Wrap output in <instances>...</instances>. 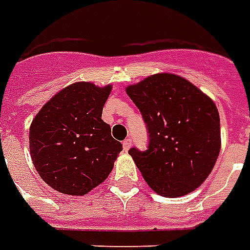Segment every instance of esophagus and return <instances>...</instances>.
<instances>
[{
    "mask_svg": "<svg viewBox=\"0 0 250 250\" xmlns=\"http://www.w3.org/2000/svg\"><path fill=\"white\" fill-rule=\"evenodd\" d=\"M123 146H124V150H125V151H126V150H129V147L132 146V138H130V137H127L126 140L123 142Z\"/></svg>",
    "mask_w": 250,
    "mask_h": 250,
    "instance_id": "obj_1",
    "label": "esophagus"
}]
</instances>
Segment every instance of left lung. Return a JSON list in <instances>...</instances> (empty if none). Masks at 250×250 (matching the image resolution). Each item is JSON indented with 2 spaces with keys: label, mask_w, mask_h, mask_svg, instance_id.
<instances>
[{
  "label": "left lung",
  "mask_w": 250,
  "mask_h": 250,
  "mask_svg": "<svg viewBox=\"0 0 250 250\" xmlns=\"http://www.w3.org/2000/svg\"><path fill=\"white\" fill-rule=\"evenodd\" d=\"M147 130V147L129 150L151 188L178 198L202 185L220 153L215 103L186 79L153 75L126 88Z\"/></svg>",
  "instance_id": "obj_1"
}]
</instances>
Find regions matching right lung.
Instances as JSON below:
<instances>
[{
	"instance_id": "right-lung-1",
	"label": "right lung",
	"mask_w": 250,
	"mask_h": 250,
	"mask_svg": "<svg viewBox=\"0 0 250 250\" xmlns=\"http://www.w3.org/2000/svg\"><path fill=\"white\" fill-rule=\"evenodd\" d=\"M110 85L76 83L52 97L30 126V153L47 185L84 195L108 178L123 145L101 120Z\"/></svg>"
}]
</instances>
